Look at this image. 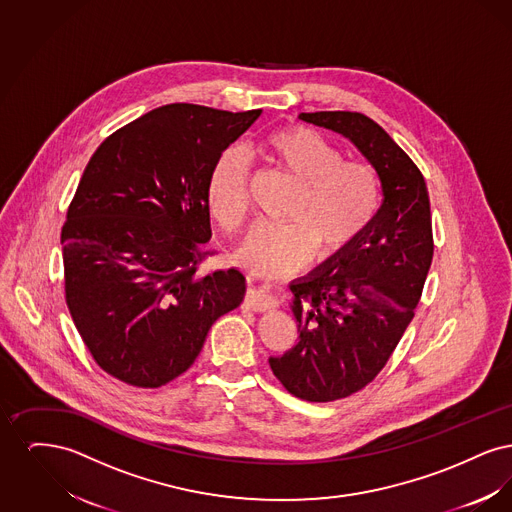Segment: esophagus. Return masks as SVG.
Masks as SVG:
<instances>
[{
  "label": "esophagus",
  "instance_id": "1",
  "mask_svg": "<svg viewBox=\"0 0 512 512\" xmlns=\"http://www.w3.org/2000/svg\"><path fill=\"white\" fill-rule=\"evenodd\" d=\"M245 307H249L251 311H257V313H265V311L274 309L276 307V297L270 290V286H259V288L247 293Z\"/></svg>",
  "mask_w": 512,
  "mask_h": 512
}]
</instances>
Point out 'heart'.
Instances as JSON below:
<instances>
[{"label":"heart","mask_w":512,"mask_h":512,"mask_svg":"<svg viewBox=\"0 0 512 512\" xmlns=\"http://www.w3.org/2000/svg\"><path fill=\"white\" fill-rule=\"evenodd\" d=\"M259 153L301 186L286 220L251 230L238 261L255 274L284 278L318 259H338L357 244L378 217L382 182L363 161L343 153L309 128H278L259 144ZM207 205L226 232L244 226L249 213L247 169L236 151H224L207 180Z\"/></svg>","instance_id":"heart-1"}]
</instances>
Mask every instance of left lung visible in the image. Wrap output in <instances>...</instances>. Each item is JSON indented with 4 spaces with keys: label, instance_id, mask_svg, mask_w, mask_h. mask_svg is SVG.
<instances>
[{
    "label": "left lung",
    "instance_id": "8db88e82",
    "mask_svg": "<svg viewBox=\"0 0 512 512\" xmlns=\"http://www.w3.org/2000/svg\"><path fill=\"white\" fill-rule=\"evenodd\" d=\"M299 119L347 138L378 172L384 194L357 244L290 284L299 338L268 359L295 397L326 403L372 382L411 324L434 255L432 217L422 172L380 124L351 111Z\"/></svg>",
    "mask_w": 512,
    "mask_h": 512
}]
</instances>
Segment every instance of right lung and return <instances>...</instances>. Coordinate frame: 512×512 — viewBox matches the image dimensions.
<instances>
[{"label": "right lung", "mask_w": 512, "mask_h": 512, "mask_svg": "<svg viewBox=\"0 0 512 512\" xmlns=\"http://www.w3.org/2000/svg\"><path fill=\"white\" fill-rule=\"evenodd\" d=\"M171 103L111 134L80 178L61 230L74 326L107 374L159 388L194 365L217 318L240 307L238 268L211 255L207 180L261 117Z\"/></svg>", "instance_id": "obj_1"}]
</instances>
